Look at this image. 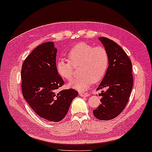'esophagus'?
<instances>
[{
	"mask_svg": "<svg viewBox=\"0 0 152 152\" xmlns=\"http://www.w3.org/2000/svg\"><path fill=\"white\" fill-rule=\"evenodd\" d=\"M79 94L81 96H84V97H87L89 96L90 94H88V93H86V92H79Z\"/></svg>",
	"mask_w": 152,
	"mask_h": 152,
	"instance_id": "34e87169",
	"label": "esophagus"
}]
</instances>
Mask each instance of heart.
Here are the masks:
<instances>
[{"mask_svg": "<svg viewBox=\"0 0 152 152\" xmlns=\"http://www.w3.org/2000/svg\"><path fill=\"white\" fill-rule=\"evenodd\" d=\"M69 60L62 58L56 62V71L62 79H71L73 75L74 66L79 67L80 76L72 79L70 88L79 91L89 88L94 82L104 77L109 66V55L102 47H94L86 43L75 45L68 53ZM74 66H73L72 65Z\"/></svg>", "mask_w": 152, "mask_h": 152, "instance_id": "obj_1", "label": "heart"}]
</instances>
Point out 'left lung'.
<instances>
[{"mask_svg":"<svg viewBox=\"0 0 152 152\" xmlns=\"http://www.w3.org/2000/svg\"><path fill=\"white\" fill-rule=\"evenodd\" d=\"M109 55V66L97 90L101 92V104L93 111L100 120H110L120 114L129 99L133 86L132 63L126 53L115 42L99 37Z\"/></svg>","mask_w":152,"mask_h":152,"instance_id":"8db88e82","label":"left lung"}]
</instances>
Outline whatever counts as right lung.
Masks as SVG:
<instances>
[{"instance_id":"add662e5","label":"right lung","mask_w":152,"mask_h":152,"mask_svg":"<svg viewBox=\"0 0 152 152\" xmlns=\"http://www.w3.org/2000/svg\"><path fill=\"white\" fill-rule=\"evenodd\" d=\"M56 53L53 42L41 44L26 58L21 71L26 101L39 116L54 122L64 118L78 95L74 89L58 90L64 81L56 71Z\"/></svg>"}]
</instances>
